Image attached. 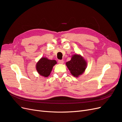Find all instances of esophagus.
I'll return each instance as SVG.
<instances>
[{
    "label": "esophagus",
    "instance_id": "obj_1",
    "mask_svg": "<svg viewBox=\"0 0 122 122\" xmlns=\"http://www.w3.org/2000/svg\"><path fill=\"white\" fill-rule=\"evenodd\" d=\"M58 63L59 64H62L64 63V61L63 60H58Z\"/></svg>",
    "mask_w": 122,
    "mask_h": 122
}]
</instances>
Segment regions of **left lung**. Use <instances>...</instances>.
Here are the masks:
<instances>
[{"mask_svg": "<svg viewBox=\"0 0 122 122\" xmlns=\"http://www.w3.org/2000/svg\"><path fill=\"white\" fill-rule=\"evenodd\" d=\"M66 66L72 74L77 77L84 72L86 67V62L80 55L74 54L71 60L66 62Z\"/></svg>", "mask_w": 122, "mask_h": 122, "instance_id": "obj_1", "label": "left lung"}]
</instances>
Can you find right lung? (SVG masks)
I'll use <instances>...</instances> for the list:
<instances>
[{"instance_id":"1","label":"right lung","mask_w":122,"mask_h":122,"mask_svg":"<svg viewBox=\"0 0 122 122\" xmlns=\"http://www.w3.org/2000/svg\"><path fill=\"white\" fill-rule=\"evenodd\" d=\"M56 63V61L43 57L36 64V70L40 75L47 77L50 75L53 67Z\"/></svg>"}]
</instances>
